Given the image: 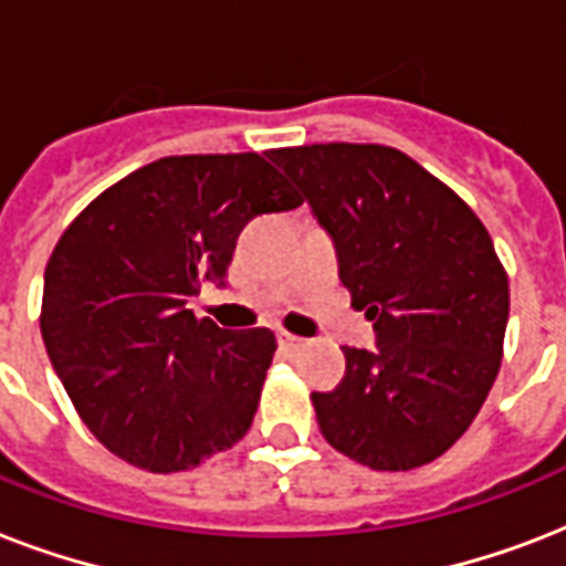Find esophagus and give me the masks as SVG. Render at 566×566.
I'll return each instance as SVG.
<instances>
[{
	"label": "esophagus",
	"mask_w": 566,
	"mask_h": 566,
	"mask_svg": "<svg viewBox=\"0 0 566 566\" xmlns=\"http://www.w3.org/2000/svg\"><path fill=\"white\" fill-rule=\"evenodd\" d=\"M279 349L282 353H300V349H305V340L296 335H291V332H279Z\"/></svg>",
	"instance_id": "esophagus-1"
}]
</instances>
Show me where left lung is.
Instances as JSON below:
<instances>
[{
    "mask_svg": "<svg viewBox=\"0 0 566 566\" xmlns=\"http://www.w3.org/2000/svg\"><path fill=\"white\" fill-rule=\"evenodd\" d=\"M335 243L376 349L344 346L346 376L311 394L323 438L373 470L443 455L491 394L509 326V275L470 205L390 146L273 149Z\"/></svg>",
    "mask_w": 566,
    "mask_h": 566,
    "instance_id": "obj_1",
    "label": "left lung"
}]
</instances>
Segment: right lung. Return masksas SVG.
<instances>
[{
	"mask_svg": "<svg viewBox=\"0 0 566 566\" xmlns=\"http://www.w3.org/2000/svg\"><path fill=\"white\" fill-rule=\"evenodd\" d=\"M302 205L266 155H172L96 196L43 275L40 332L102 447L179 473L252 426L275 355L270 328L231 332L190 300L226 284L240 229Z\"/></svg>",
	"mask_w": 566,
	"mask_h": 566,
	"instance_id": "obj_1",
	"label": "right lung"
}]
</instances>
